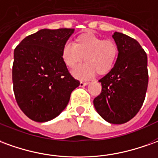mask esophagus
Returning a JSON list of instances; mask_svg holds the SVG:
<instances>
[{"mask_svg":"<svg viewBox=\"0 0 158 158\" xmlns=\"http://www.w3.org/2000/svg\"><path fill=\"white\" fill-rule=\"evenodd\" d=\"M89 83L88 82H83V81H80V84H79V86L80 87H83V86H85V85H87Z\"/></svg>","mask_w":158,"mask_h":158,"instance_id":"esophagus-1","label":"esophagus"}]
</instances>
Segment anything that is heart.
<instances>
[{
    "instance_id": "heart-1",
    "label": "heart",
    "mask_w": 158,
    "mask_h": 158,
    "mask_svg": "<svg viewBox=\"0 0 158 158\" xmlns=\"http://www.w3.org/2000/svg\"><path fill=\"white\" fill-rule=\"evenodd\" d=\"M119 55L117 44L93 33H82L75 37L73 44H66L61 48V59L68 68H76L84 60L85 63L74 70L79 79H88L98 72L105 74L113 68Z\"/></svg>"
}]
</instances>
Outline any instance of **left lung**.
<instances>
[{
	"instance_id": "8db88e82",
	"label": "left lung",
	"mask_w": 158,
	"mask_h": 158,
	"mask_svg": "<svg viewBox=\"0 0 158 158\" xmlns=\"http://www.w3.org/2000/svg\"><path fill=\"white\" fill-rule=\"evenodd\" d=\"M119 55L111 71L99 79L100 95L93 100L95 109L106 121L123 124L139 111L148 86L147 56L135 39L114 33Z\"/></svg>"
}]
</instances>
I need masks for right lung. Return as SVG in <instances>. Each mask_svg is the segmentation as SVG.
Here are the masks:
<instances>
[{
    "label": "right lung",
    "instance_id": "right-lung-1",
    "mask_svg": "<svg viewBox=\"0 0 158 158\" xmlns=\"http://www.w3.org/2000/svg\"><path fill=\"white\" fill-rule=\"evenodd\" d=\"M73 31L40 30L14 49V96L20 110L33 121L45 122L58 116L79 85L61 59V48Z\"/></svg>",
    "mask_w": 158,
    "mask_h": 158
}]
</instances>
